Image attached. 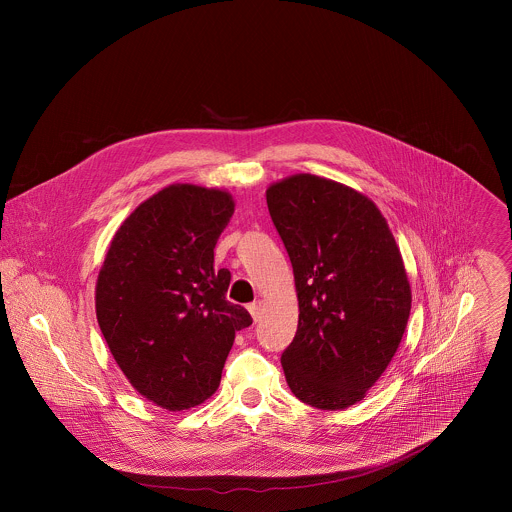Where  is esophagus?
Masks as SVG:
<instances>
[{
	"label": "esophagus",
	"instance_id": "34e87169",
	"mask_svg": "<svg viewBox=\"0 0 512 512\" xmlns=\"http://www.w3.org/2000/svg\"><path fill=\"white\" fill-rule=\"evenodd\" d=\"M248 311H250L252 319H254V321H258V319H260V315H262V303H260V301L250 303V305H248Z\"/></svg>",
	"mask_w": 512,
	"mask_h": 512
}]
</instances>
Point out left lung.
Wrapping results in <instances>:
<instances>
[{
	"instance_id": "1",
	"label": "left lung",
	"mask_w": 512,
	"mask_h": 512,
	"mask_svg": "<svg viewBox=\"0 0 512 512\" xmlns=\"http://www.w3.org/2000/svg\"><path fill=\"white\" fill-rule=\"evenodd\" d=\"M292 260L299 323L282 366L293 394L343 410L390 365L412 307L396 240L376 205L331 179L299 173L266 191Z\"/></svg>"
}]
</instances>
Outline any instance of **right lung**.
Returning a JSON list of instances; mask_svg holds the SVG:
<instances>
[{"label":"right lung","instance_id":"right-lung-1","mask_svg":"<svg viewBox=\"0 0 512 512\" xmlns=\"http://www.w3.org/2000/svg\"><path fill=\"white\" fill-rule=\"evenodd\" d=\"M234 213L226 191L169 185L118 228L96 284L100 331L132 386L181 412L219 388L250 313L226 299L215 246Z\"/></svg>","mask_w":512,"mask_h":512}]
</instances>
